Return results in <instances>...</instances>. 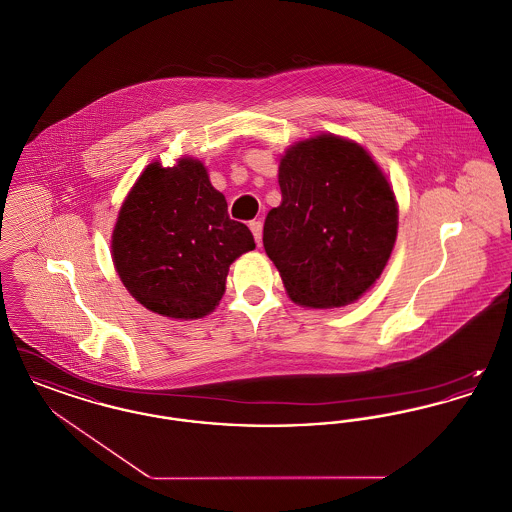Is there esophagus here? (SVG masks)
<instances>
[{
    "mask_svg": "<svg viewBox=\"0 0 512 512\" xmlns=\"http://www.w3.org/2000/svg\"><path fill=\"white\" fill-rule=\"evenodd\" d=\"M249 228H251V232H253V238H255L257 245H261V238H263V222H261V220H251V222H249Z\"/></svg>",
    "mask_w": 512,
    "mask_h": 512,
    "instance_id": "esophagus-1",
    "label": "esophagus"
}]
</instances>
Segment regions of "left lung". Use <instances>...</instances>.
Returning <instances> with one entry per match:
<instances>
[{
  "mask_svg": "<svg viewBox=\"0 0 512 512\" xmlns=\"http://www.w3.org/2000/svg\"><path fill=\"white\" fill-rule=\"evenodd\" d=\"M282 203L263 228L268 259L293 303L338 309L382 276L397 238L399 205L388 176L365 147L317 134L284 151Z\"/></svg>",
  "mask_w": 512,
  "mask_h": 512,
  "instance_id": "8db88e82",
  "label": "left lung"
}]
</instances>
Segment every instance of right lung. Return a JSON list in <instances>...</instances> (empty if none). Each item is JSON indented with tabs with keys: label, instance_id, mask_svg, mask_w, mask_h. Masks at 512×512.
I'll use <instances>...</instances> for the list:
<instances>
[{
	"label": "right lung",
	"instance_id": "obj_1",
	"mask_svg": "<svg viewBox=\"0 0 512 512\" xmlns=\"http://www.w3.org/2000/svg\"><path fill=\"white\" fill-rule=\"evenodd\" d=\"M255 249L249 228L228 217L205 165L180 157L149 163L122 201L111 257L122 286L147 311L174 320L211 315L230 265Z\"/></svg>",
	"mask_w": 512,
	"mask_h": 512
}]
</instances>
